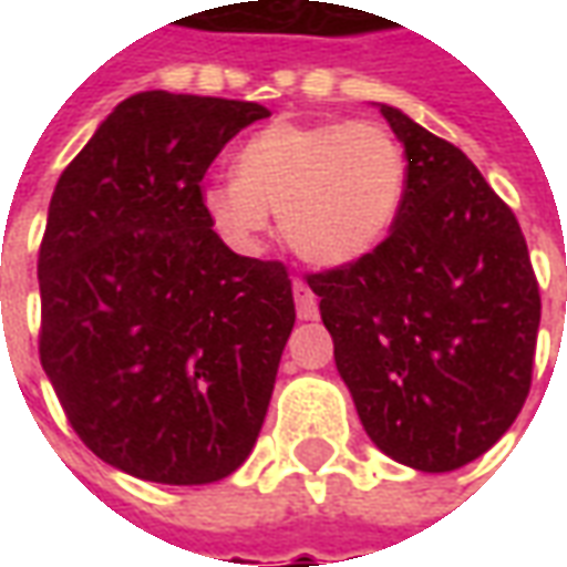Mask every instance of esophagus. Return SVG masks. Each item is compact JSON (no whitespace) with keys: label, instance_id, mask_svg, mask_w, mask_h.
<instances>
[{"label":"esophagus","instance_id":"34e87169","mask_svg":"<svg viewBox=\"0 0 567 567\" xmlns=\"http://www.w3.org/2000/svg\"><path fill=\"white\" fill-rule=\"evenodd\" d=\"M291 291H295V303H297V319L300 321H312L319 316V300L312 295V288H309L303 279H295L291 285Z\"/></svg>","mask_w":567,"mask_h":567}]
</instances>
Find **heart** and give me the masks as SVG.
<instances>
[{"label": "heart", "instance_id": "b5f03b06", "mask_svg": "<svg viewBox=\"0 0 567 567\" xmlns=\"http://www.w3.org/2000/svg\"><path fill=\"white\" fill-rule=\"evenodd\" d=\"M410 161L392 130L373 121H276L236 151V175L199 187L212 227L255 248L279 212L297 258L349 267L368 258L401 215Z\"/></svg>", "mask_w": 567, "mask_h": 567}]
</instances>
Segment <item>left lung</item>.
Returning a JSON list of instances; mask_svg holds the SVG:
<instances>
[{
    "label": "left lung",
    "mask_w": 567,
    "mask_h": 567,
    "mask_svg": "<svg viewBox=\"0 0 567 567\" xmlns=\"http://www.w3.org/2000/svg\"><path fill=\"white\" fill-rule=\"evenodd\" d=\"M410 185L392 234L340 270L309 276L358 419L398 464L446 474L519 416L540 295L511 206L467 154L394 105Z\"/></svg>",
    "instance_id": "1"
}]
</instances>
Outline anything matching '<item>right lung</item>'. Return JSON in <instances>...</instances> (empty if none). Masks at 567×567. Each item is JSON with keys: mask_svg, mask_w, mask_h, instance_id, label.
Returning a JSON list of instances; mask_svg holds the SVG:
<instances>
[{"mask_svg": "<svg viewBox=\"0 0 567 567\" xmlns=\"http://www.w3.org/2000/svg\"><path fill=\"white\" fill-rule=\"evenodd\" d=\"M270 112L133 93L69 163L39 248L42 368L69 425L117 471L206 486L246 462L295 328L279 260L224 246L199 182Z\"/></svg>", "mask_w": 567, "mask_h": 567, "instance_id": "1", "label": "right lung"}]
</instances>
